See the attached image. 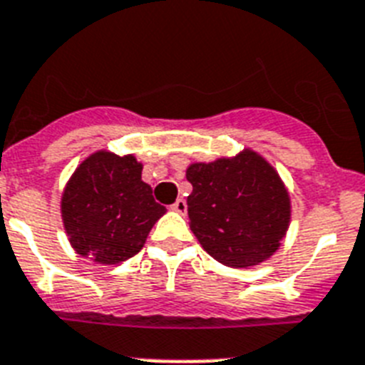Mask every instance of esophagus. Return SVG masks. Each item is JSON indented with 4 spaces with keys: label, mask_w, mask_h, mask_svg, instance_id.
Masks as SVG:
<instances>
[{
    "label": "esophagus",
    "mask_w": 365,
    "mask_h": 365,
    "mask_svg": "<svg viewBox=\"0 0 365 365\" xmlns=\"http://www.w3.org/2000/svg\"><path fill=\"white\" fill-rule=\"evenodd\" d=\"M170 207H173L174 211H178V213H185V211H187V202L183 200V198H178Z\"/></svg>",
    "instance_id": "obj_1"
}]
</instances>
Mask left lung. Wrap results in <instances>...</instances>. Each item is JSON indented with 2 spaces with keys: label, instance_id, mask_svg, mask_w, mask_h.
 Returning a JSON list of instances; mask_svg holds the SVG:
<instances>
[{
  "label": "left lung",
  "instance_id": "1",
  "mask_svg": "<svg viewBox=\"0 0 365 365\" xmlns=\"http://www.w3.org/2000/svg\"><path fill=\"white\" fill-rule=\"evenodd\" d=\"M192 234L211 258L228 267H252L277 252L292 204L280 176L252 150L187 168Z\"/></svg>",
  "mask_w": 365,
  "mask_h": 365
}]
</instances>
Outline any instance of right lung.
Returning a JSON list of instances; mask_svg holds the SVG:
<instances>
[{
	"mask_svg": "<svg viewBox=\"0 0 365 365\" xmlns=\"http://www.w3.org/2000/svg\"><path fill=\"white\" fill-rule=\"evenodd\" d=\"M143 165L133 155L96 152L88 155L61 198L64 230L73 250L103 265L133 258L165 207L140 180Z\"/></svg>",
	"mask_w": 365,
	"mask_h": 365,
	"instance_id": "right-lung-1",
	"label": "right lung"
}]
</instances>
